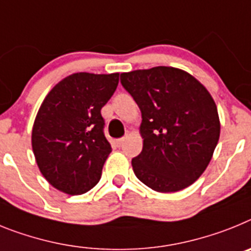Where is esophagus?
<instances>
[{"instance_id":"34e87169","label":"esophagus","mask_w":251,"mask_h":251,"mask_svg":"<svg viewBox=\"0 0 251 251\" xmlns=\"http://www.w3.org/2000/svg\"><path fill=\"white\" fill-rule=\"evenodd\" d=\"M124 141H125V138H121V139H117L116 140V145L117 147H121L124 144Z\"/></svg>"}]
</instances>
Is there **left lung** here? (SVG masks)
Returning <instances> with one entry per match:
<instances>
[{
  "label": "left lung",
  "instance_id": "8db88e82",
  "mask_svg": "<svg viewBox=\"0 0 251 251\" xmlns=\"http://www.w3.org/2000/svg\"><path fill=\"white\" fill-rule=\"evenodd\" d=\"M141 111L143 150L131 160L139 180L162 193L178 192L206 171L220 138L216 103L193 75L173 67L121 73Z\"/></svg>",
  "mask_w": 251,
  "mask_h": 251
}]
</instances>
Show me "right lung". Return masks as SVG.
Listing matches in <instances>:
<instances>
[{"mask_svg": "<svg viewBox=\"0 0 251 251\" xmlns=\"http://www.w3.org/2000/svg\"><path fill=\"white\" fill-rule=\"evenodd\" d=\"M119 84V73L80 72L65 77L41 103L31 145L45 179L67 195H83L101 179L110 152L101 108Z\"/></svg>", "mask_w": 251, "mask_h": 251, "instance_id": "add662e5", "label": "right lung"}]
</instances>
